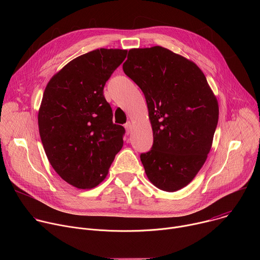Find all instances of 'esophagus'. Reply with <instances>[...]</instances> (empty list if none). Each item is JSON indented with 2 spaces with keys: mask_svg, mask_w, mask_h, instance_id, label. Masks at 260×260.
<instances>
[{
  "mask_svg": "<svg viewBox=\"0 0 260 260\" xmlns=\"http://www.w3.org/2000/svg\"><path fill=\"white\" fill-rule=\"evenodd\" d=\"M132 126H133V124H132V122H131V121H127V122L124 124V128H125V131H126V133H127V134H129V133H131V131H132Z\"/></svg>",
  "mask_w": 260,
  "mask_h": 260,
  "instance_id": "1",
  "label": "esophagus"
}]
</instances>
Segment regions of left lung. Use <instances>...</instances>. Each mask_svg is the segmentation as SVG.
Returning a JSON list of instances; mask_svg holds the SVG:
<instances>
[{
    "label": "left lung",
    "instance_id": "8db88e82",
    "mask_svg": "<svg viewBox=\"0 0 260 260\" xmlns=\"http://www.w3.org/2000/svg\"><path fill=\"white\" fill-rule=\"evenodd\" d=\"M122 69L143 91L149 111L153 144L140 155L145 173L157 188L179 190L210 152L217 100L194 62L161 46L131 49Z\"/></svg>",
    "mask_w": 260,
    "mask_h": 260
}]
</instances>
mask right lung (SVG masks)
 Masks as SVG:
<instances>
[{
	"label": "right lung",
	"instance_id": "1",
	"mask_svg": "<svg viewBox=\"0 0 260 260\" xmlns=\"http://www.w3.org/2000/svg\"><path fill=\"white\" fill-rule=\"evenodd\" d=\"M126 50L96 49L66 64L48 82L38 114L41 141L54 171L77 188L107 176L125 129L113 123L104 87Z\"/></svg>",
	"mask_w": 260,
	"mask_h": 260
}]
</instances>
